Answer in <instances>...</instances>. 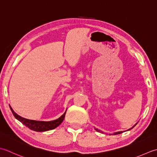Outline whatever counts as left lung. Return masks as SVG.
Returning <instances> with one entry per match:
<instances>
[{"mask_svg": "<svg viewBox=\"0 0 157 157\" xmlns=\"http://www.w3.org/2000/svg\"><path fill=\"white\" fill-rule=\"evenodd\" d=\"M137 123L135 124V125H134L133 127H132V128H130V129H128V130H127V131H129L130 129H132V128H133L134 127H135L136 125V124H137ZM95 130H96L97 131V132H100V133H103L104 132H101V131H100V130H99L98 129H96V128H95ZM123 132H115V133H114L113 134H109V135H118V134H120V133H122Z\"/></svg>", "mask_w": 157, "mask_h": 157, "instance_id": "8db88e82", "label": "left lung"}]
</instances>
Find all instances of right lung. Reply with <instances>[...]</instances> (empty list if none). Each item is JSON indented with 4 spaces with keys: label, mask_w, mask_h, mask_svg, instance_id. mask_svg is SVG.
Instances as JSON below:
<instances>
[{
    "label": "right lung",
    "mask_w": 157,
    "mask_h": 157,
    "mask_svg": "<svg viewBox=\"0 0 157 157\" xmlns=\"http://www.w3.org/2000/svg\"><path fill=\"white\" fill-rule=\"evenodd\" d=\"M10 109L12 112L13 114L15 117L16 119H17L19 121L24 124L25 126L29 128L30 129L35 131V132H47V131L52 130L55 129L57 127H58L59 124L62 123V121L64 119L66 111L63 113L62 116L57 119H56L54 121H34V120H30L25 119L20 117V115H18L17 113H15L14 110L12 109V108L9 105Z\"/></svg>",
    "instance_id": "1"
}]
</instances>
